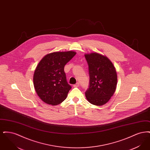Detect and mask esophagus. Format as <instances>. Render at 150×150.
I'll return each mask as SVG.
<instances>
[{
    "label": "esophagus",
    "mask_w": 150,
    "mask_h": 150,
    "mask_svg": "<svg viewBox=\"0 0 150 150\" xmlns=\"http://www.w3.org/2000/svg\"><path fill=\"white\" fill-rule=\"evenodd\" d=\"M79 86V83H76V84H74V86H73L74 87H78Z\"/></svg>",
    "instance_id": "34e87169"
}]
</instances>
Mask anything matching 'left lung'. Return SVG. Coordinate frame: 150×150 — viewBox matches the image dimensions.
Returning <instances> with one entry per match:
<instances>
[{
    "label": "left lung",
    "mask_w": 150,
    "mask_h": 150,
    "mask_svg": "<svg viewBox=\"0 0 150 150\" xmlns=\"http://www.w3.org/2000/svg\"><path fill=\"white\" fill-rule=\"evenodd\" d=\"M84 56L90 77L86 98L92 105L102 106L108 102L115 92L117 81L115 67L105 55L91 52Z\"/></svg>",
    "instance_id": "8db88e82"
}]
</instances>
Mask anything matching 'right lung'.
Masks as SVG:
<instances>
[{"mask_svg": "<svg viewBox=\"0 0 150 150\" xmlns=\"http://www.w3.org/2000/svg\"><path fill=\"white\" fill-rule=\"evenodd\" d=\"M76 53L72 50L54 52L46 54L37 65L33 83L44 102L56 106L66 98L71 86L67 82L64 67Z\"/></svg>", "mask_w": 150, "mask_h": 150, "instance_id": "add662e5", "label": "right lung"}]
</instances>
